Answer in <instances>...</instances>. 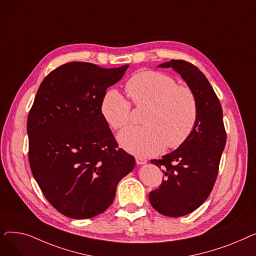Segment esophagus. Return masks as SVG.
<instances>
[{
	"instance_id": "1",
	"label": "esophagus",
	"mask_w": 256,
	"mask_h": 256,
	"mask_svg": "<svg viewBox=\"0 0 256 256\" xmlns=\"http://www.w3.org/2000/svg\"><path fill=\"white\" fill-rule=\"evenodd\" d=\"M136 163L138 165H145L147 163V160H145L143 158H136Z\"/></svg>"
}]
</instances>
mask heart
<instances>
[{
  "label": "heart",
  "instance_id": "1",
  "mask_svg": "<svg viewBox=\"0 0 256 256\" xmlns=\"http://www.w3.org/2000/svg\"><path fill=\"white\" fill-rule=\"evenodd\" d=\"M126 90L137 106H148L143 124L119 132L118 142L126 152L139 156L160 154L165 146L178 148L195 128L198 104L194 92L178 85L172 76L154 70H143L132 76ZM106 122L114 130L128 124L130 104L115 89L108 91L100 104Z\"/></svg>",
  "mask_w": 256,
  "mask_h": 256
}]
</instances>
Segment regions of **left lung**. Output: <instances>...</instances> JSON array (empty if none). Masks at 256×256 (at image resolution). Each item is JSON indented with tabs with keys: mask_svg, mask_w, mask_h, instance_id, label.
<instances>
[{
	"mask_svg": "<svg viewBox=\"0 0 256 256\" xmlns=\"http://www.w3.org/2000/svg\"><path fill=\"white\" fill-rule=\"evenodd\" d=\"M176 72L195 94L198 115L195 128L182 145L150 162L162 168L166 178L150 193L154 210L168 217H180L202 204L217 178L226 143L221 104L208 80L197 67L184 60L160 64Z\"/></svg>",
	"mask_w": 256,
	"mask_h": 256,
	"instance_id": "left-lung-1",
	"label": "left lung"
}]
</instances>
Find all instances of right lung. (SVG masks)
Segmentation results:
<instances>
[{"label": "right lung", "instance_id": "obj_1", "mask_svg": "<svg viewBox=\"0 0 256 256\" xmlns=\"http://www.w3.org/2000/svg\"><path fill=\"white\" fill-rule=\"evenodd\" d=\"M128 67L70 62L38 88L26 122L29 162L48 202L66 217L89 219L104 212L118 182L135 167L100 112L106 88Z\"/></svg>", "mask_w": 256, "mask_h": 256}]
</instances>
